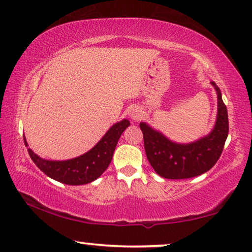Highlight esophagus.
<instances>
[{
  "mask_svg": "<svg viewBox=\"0 0 252 252\" xmlns=\"http://www.w3.org/2000/svg\"><path fill=\"white\" fill-rule=\"evenodd\" d=\"M130 118L132 121H139V120L143 118V112H141L140 108H133L132 111L130 112Z\"/></svg>",
  "mask_w": 252,
  "mask_h": 252,
  "instance_id": "esophagus-1",
  "label": "esophagus"
}]
</instances>
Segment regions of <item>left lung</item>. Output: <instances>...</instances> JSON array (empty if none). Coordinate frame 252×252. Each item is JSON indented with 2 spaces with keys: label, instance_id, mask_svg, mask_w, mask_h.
Listing matches in <instances>:
<instances>
[{
  "label": "left lung",
  "instance_id": "1",
  "mask_svg": "<svg viewBox=\"0 0 252 252\" xmlns=\"http://www.w3.org/2000/svg\"><path fill=\"white\" fill-rule=\"evenodd\" d=\"M218 99V112L214 129L208 136L194 143L178 144L160 131L140 122L147 160L158 176L166 179H186L207 172L220 158L228 136L227 108L221 99L220 89L211 82Z\"/></svg>",
  "mask_w": 252,
  "mask_h": 252
}]
</instances>
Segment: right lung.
I'll list each match as a JSON object with an SVG mask.
<instances>
[{"mask_svg": "<svg viewBox=\"0 0 252 252\" xmlns=\"http://www.w3.org/2000/svg\"><path fill=\"white\" fill-rule=\"evenodd\" d=\"M129 126L130 122L127 120L115 123L89 152L70 160H44L35 154L31 148L27 151L37 168L48 177L66 185H84L99 178L107 169L120 137ZM24 141L25 145L28 146L25 136Z\"/></svg>", "mask_w": 252, "mask_h": 252, "instance_id": "right-lung-1", "label": "right lung"}]
</instances>
